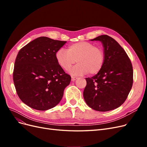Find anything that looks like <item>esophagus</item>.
Masks as SVG:
<instances>
[{"label": "esophagus", "mask_w": 147, "mask_h": 147, "mask_svg": "<svg viewBox=\"0 0 147 147\" xmlns=\"http://www.w3.org/2000/svg\"><path fill=\"white\" fill-rule=\"evenodd\" d=\"M71 78H72V81H75V80H76L77 79V77H74V76H72V77H71Z\"/></svg>", "instance_id": "34e87169"}]
</instances>
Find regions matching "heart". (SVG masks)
I'll use <instances>...</instances> for the list:
<instances>
[{
	"mask_svg": "<svg viewBox=\"0 0 147 147\" xmlns=\"http://www.w3.org/2000/svg\"><path fill=\"white\" fill-rule=\"evenodd\" d=\"M57 63L64 70H68L77 60L78 64L70 70L74 75L98 73L104 65L105 53L103 49L92 43L79 42L69 46L67 50L61 48L56 53Z\"/></svg>",
	"mask_w": 147,
	"mask_h": 147,
	"instance_id": "1",
	"label": "heart"
}]
</instances>
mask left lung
Wrapping results in <instances>:
<instances>
[{"instance_id":"1","label":"left lung","mask_w":147,"mask_h":147,"mask_svg":"<svg viewBox=\"0 0 147 147\" xmlns=\"http://www.w3.org/2000/svg\"><path fill=\"white\" fill-rule=\"evenodd\" d=\"M91 41H100L105 53L104 65L91 78H86L83 97L86 104L99 112L117 109L127 99L133 83V69L126 51L115 39L107 35Z\"/></svg>"}]
</instances>
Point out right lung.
Wrapping results in <instances>:
<instances>
[{
	"label": "right lung",
	"instance_id": "obj_1",
	"mask_svg": "<svg viewBox=\"0 0 147 147\" xmlns=\"http://www.w3.org/2000/svg\"><path fill=\"white\" fill-rule=\"evenodd\" d=\"M66 42L40 37L18 53L13 82L20 99L30 107L47 110L63 98L71 77L57 63L56 53Z\"/></svg>",
	"mask_w": 147,
	"mask_h": 147
}]
</instances>
